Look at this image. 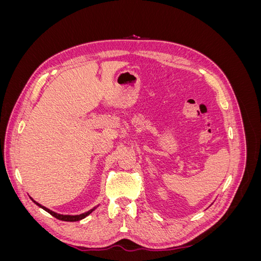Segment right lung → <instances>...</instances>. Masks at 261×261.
<instances>
[{"instance_id": "1", "label": "right lung", "mask_w": 261, "mask_h": 261, "mask_svg": "<svg viewBox=\"0 0 261 261\" xmlns=\"http://www.w3.org/2000/svg\"><path fill=\"white\" fill-rule=\"evenodd\" d=\"M31 198V197H30ZM31 200H33L37 206H39L40 208H42L43 210H45L46 212H49L51 216H53L54 218H57V219H59V220H62V221H68V222H75V221H80V220H83L84 218H86L87 216H89L90 213L96 209L97 207H93L92 209H90L89 211H87V212H85V213H82V215H77V216H68V215H60V213H57V212H54V211H52V210H50V209H48V208H45V207H43L42 204H40V203H38L37 201H35L33 198H31Z\"/></svg>"}]
</instances>
